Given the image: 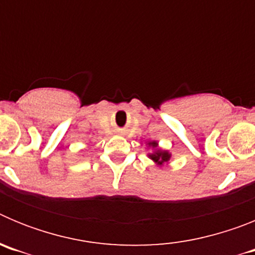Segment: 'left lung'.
Here are the masks:
<instances>
[{
  "label": "left lung",
  "mask_w": 255,
  "mask_h": 255,
  "mask_svg": "<svg viewBox=\"0 0 255 255\" xmlns=\"http://www.w3.org/2000/svg\"><path fill=\"white\" fill-rule=\"evenodd\" d=\"M148 145H149V147L153 149V152L149 153V154H148V157H149V158L152 159L155 164L162 166L163 163H167V162L170 161L171 153H168L167 150L158 149V148H157V145H158V144H157V141H149V143H148Z\"/></svg>",
  "instance_id": "left-lung-1"
}]
</instances>
